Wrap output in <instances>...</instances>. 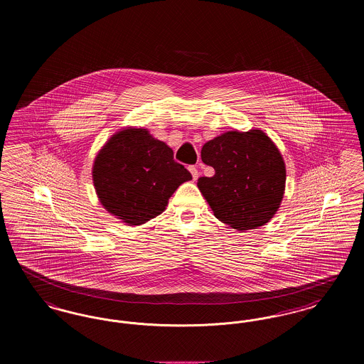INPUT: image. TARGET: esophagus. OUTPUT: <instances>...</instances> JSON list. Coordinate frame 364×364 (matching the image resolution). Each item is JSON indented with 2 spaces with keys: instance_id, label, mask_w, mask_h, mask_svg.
I'll return each instance as SVG.
<instances>
[{
  "instance_id": "obj_1",
  "label": "esophagus",
  "mask_w": 364,
  "mask_h": 364,
  "mask_svg": "<svg viewBox=\"0 0 364 364\" xmlns=\"http://www.w3.org/2000/svg\"><path fill=\"white\" fill-rule=\"evenodd\" d=\"M188 169H190L191 174H192V178H193V180H198V177H199L198 168H196V166H190Z\"/></svg>"
}]
</instances>
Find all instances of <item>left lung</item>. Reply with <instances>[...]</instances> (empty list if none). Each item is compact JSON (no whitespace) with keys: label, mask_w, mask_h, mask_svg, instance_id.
Listing matches in <instances>:
<instances>
[{"label":"left lung","mask_w":364,"mask_h":364,"mask_svg":"<svg viewBox=\"0 0 364 364\" xmlns=\"http://www.w3.org/2000/svg\"><path fill=\"white\" fill-rule=\"evenodd\" d=\"M200 156L215 173L200 177L198 188L221 223L248 230L274 217L287 171L277 146L263 131H229L205 143Z\"/></svg>","instance_id":"8db88e82"}]
</instances>
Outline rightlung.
<instances>
[{
    "label": "right lung",
    "mask_w": 364,
    "mask_h": 364,
    "mask_svg": "<svg viewBox=\"0 0 364 364\" xmlns=\"http://www.w3.org/2000/svg\"><path fill=\"white\" fill-rule=\"evenodd\" d=\"M190 172L173 150L144 128H124L105 143L92 165L101 205L129 226L141 225L168 206Z\"/></svg>",
    "instance_id": "add662e5"
}]
</instances>
